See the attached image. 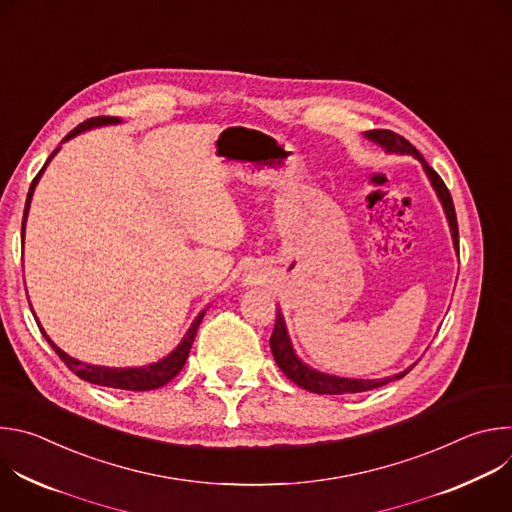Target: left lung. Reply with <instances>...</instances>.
Instances as JSON below:
<instances>
[{
  "label": "left lung",
  "instance_id": "1",
  "mask_svg": "<svg viewBox=\"0 0 512 512\" xmlns=\"http://www.w3.org/2000/svg\"><path fill=\"white\" fill-rule=\"evenodd\" d=\"M364 137H367L369 141L381 145V148L387 152V154H401V156H413L415 160L421 162L423 166V172L427 176V180L431 182L437 198H440L442 206H444V212H446V218H448V225H450V233H452V241H454V249L458 251V243H460V237H458V221H456V210H454V202H452V196H450V190L446 188L444 180L437 176V172L423 160V156L413 148V145L389 131V129H373V131H364ZM269 344H271V352H273V358L277 362V367L283 371V375L294 381L296 385H300L302 389L310 391V393H318V395H348V393H362V391H371V389H377V387H383L391 381H397V379H403L415 364H411V367H407L405 371L393 375V377H385V379H346V377H336V375H328V373H320L316 369H312L310 364H306L294 350V344H291L289 340V334H287V326H285V320H283V314L281 310H277V318H275V328H273V334L269 338Z\"/></svg>",
  "mask_w": 512,
  "mask_h": 512
}]
</instances>
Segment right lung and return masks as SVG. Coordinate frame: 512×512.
<instances>
[{
	"label": "right lung",
	"mask_w": 512,
	"mask_h": 512,
	"mask_svg": "<svg viewBox=\"0 0 512 512\" xmlns=\"http://www.w3.org/2000/svg\"><path fill=\"white\" fill-rule=\"evenodd\" d=\"M117 123H121V119H119V117H95V119H89V121L81 123L79 127L72 129V131L62 139V143H64V141H68V139H72V137H77L79 133H83V131H87V129L103 127V125H117ZM58 150H60V148H56V150L50 154V158L46 160V164L42 166V170L38 172V176H36V178L32 180V184H30L28 198H26V208H24L22 239H24V235H26V218H28V210H30V202H32V196H34L36 184L40 182V178H42V174H44L46 166H48V164H50V160L58 154ZM206 310H208V308H204V310H202V312L192 320V324H190V328L186 330L184 338L180 340V344H178V346H176L168 356H164V358H162V360H158V362L145 364V367H127V369L101 367V364H89V362H83V360L72 358L70 354H66L62 348H58V346L50 340V336H48V334L44 332V328L40 326L38 318H36V322H38V328H40L42 336H44V338H46V342L52 346V350L60 356V360L66 364V367H68L72 373H75L77 377H81L83 381H89V383H93V385H101V387L123 389V391H154V389H160V387H164L166 383H170V381H172V379L182 371V367L186 364V358H188V352H190V348H192V342H194L196 330H198V326H200V322H202V318H204ZM32 314H34V312H32Z\"/></svg>",
	"instance_id": "obj_1"
}]
</instances>
